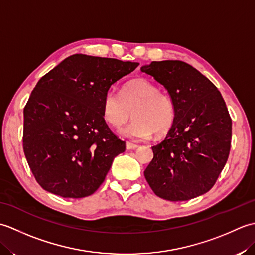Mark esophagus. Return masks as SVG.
Here are the masks:
<instances>
[{"instance_id":"esophagus-1","label":"esophagus","mask_w":255,"mask_h":255,"mask_svg":"<svg viewBox=\"0 0 255 255\" xmlns=\"http://www.w3.org/2000/svg\"><path fill=\"white\" fill-rule=\"evenodd\" d=\"M138 147H139V145L136 144V143L126 142V149H127V150H134V149H137Z\"/></svg>"}]
</instances>
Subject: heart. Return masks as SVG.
I'll use <instances>...</instances> for the list:
<instances>
[{
	"label": "heart",
	"instance_id": "b5f03b06",
	"mask_svg": "<svg viewBox=\"0 0 255 255\" xmlns=\"http://www.w3.org/2000/svg\"><path fill=\"white\" fill-rule=\"evenodd\" d=\"M103 116L113 127H119L131 116L133 121L122 128V136L133 140H145L154 133L163 136L175 121V106L172 97L145 79L129 81L119 95L107 91L102 104Z\"/></svg>",
	"mask_w": 255,
	"mask_h": 255
}]
</instances>
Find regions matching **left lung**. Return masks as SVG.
<instances>
[{
  "label": "left lung",
  "instance_id": "1",
  "mask_svg": "<svg viewBox=\"0 0 255 255\" xmlns=\"http://www.w3.org/2000/svg\"><path fill=\"white\" fill-rule=\"evenodd\" d=\"M169 92L175 121L165 139L153 145L144 177L156 196L188 200L215 185L228 160L232 122L215 84L180 60L153 61L141 67Z\"/></svg>",
  "mask_w": 255,
  "mask_h": 255
}]
</instances>
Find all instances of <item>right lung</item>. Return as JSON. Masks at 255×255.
I'll return each instance as SVG.
<instances>
[{
	"mask_svg": "<svg viewBox=\"0 0 255 255\" xmlns=\"http://www.w3.org/2000/svg\"><path fill=\"white\" fill-rule=\"evenodd\" d=\"M138 62L77 53L45 74L24 108L23 149L39 185L64 198L93 194L126 149L108 128L103 99Z\"/></svg>",
	"mask_w": 255,
	"mask_h": 255,
	"instance_id": "right-lung-1",
	"label": "right lung"
}]
</instances>
